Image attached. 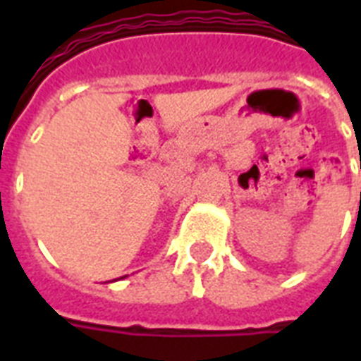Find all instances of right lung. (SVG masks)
<instances>
[{
	"label": "right lung",
	"instance_id": "right-lung-1",
	"mask_svg": "<svg viewBox=\"0 0 361 361\" xmlns=\"http://www.w3.org/2000/svg\"><path fill=\"white\" fill-rule=\"evenodd\" d=\"M123 277H127V275H123Z\"/></svg>",
	"mask_w": 361,
	"mask_h": 361
}]
</instances>
